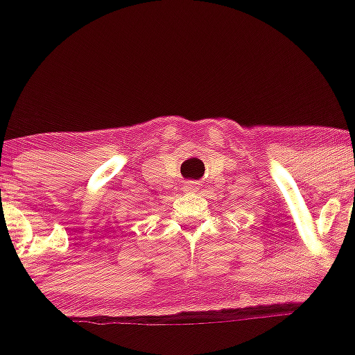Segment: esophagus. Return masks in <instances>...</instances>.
<instances>
[{
    "instance_id": "1",
    "label": "esophagus",
    "mask_w": 355,
    "mask_h": 355,
    "mask_svg": "<svg viewBox=\"0 0 355 355\" xmlns=\"http://www.w3.org/2000/svg\"><path fill=\"white\" fill-rule=\"evenodd\" d=\"M182 189H184V191H196V189H198V184H196V182H184Z\"/></svg>"
}]
</instances>
